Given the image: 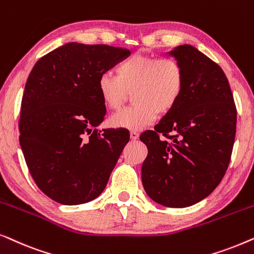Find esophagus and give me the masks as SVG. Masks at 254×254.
Returning a JSON list of instances; mask_svg holds the SVG:
<instances>
[{
  "label": "esophagus",
  "instance_id": "1",
  "mask_svg": "<svg viewBox=\"0 0 254 254\" xmlns=\"http://www.w3.org/2000/svg\"><path fill=\"white\" fill-rule=\"evenodd\" d=\"M129 136H130L131 140H137V138H138V133H137V131H135V130H131L130 133H129Z\"/></svg>",
  "mask_w": 254,
  "mask_h": 254
}]
</instances>
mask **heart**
<instances>
[{
  "label": "heart",
  "instance_id": "b5f03b06",
  "mask_svg": "<svg viewBox=\"0 0 254 254\" xmlns=\"http://www.w3.org/2000/svg\"><path fill=\"white\" fill-rule=\"evenodd\" d=\"M117 76L106 71L99 76L97 88L110 110H119L133 91L134 105L113 114L112 126L141 129L169 113L179 102L185 85L182 64L172 58L135 53L117 67Z\"/></svg>",
  "mask_w": 254,
  "mask_h": 254
}]
</instances>
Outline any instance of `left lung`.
Segmentation results:
<instances>
[{
  "instance_id": "1",
  "label": "left lung",
  "mask_w": 254,
  "mask_h": 254,
  "mask_svg": "<svg viewBox=\"0 0 254 254\" xmlns=\"http://www.w3.org/2000/svg\"><path fill=\"white\" fill-rule=\"evenodd\" d=\"M185 74L177 105L141 134L148 156L142 184L155 202L192 206L207 197L225 175L234 148L237 110L222 68L190 45L170 52Z\"/></svg>"
}]
</instances>
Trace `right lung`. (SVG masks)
<instances>
[{"label":"right lung","mask_w":254,"mask_h":254,"mask_svg":"<svg viewBox=\"0 0 254 254\" xmlns=\"http://www.w3.org/2000/svg\"><path fill=\"white\" fill-rule=\"evenodd\" d=\"M129 55L127 48L68 43L31 70L20 107L19 143L34 183L52 200L81 204L105 189L129 133L97 129L106 113L97 83Z\"/></svg>","instance_id":"right-lung-1"}]
</instances>
